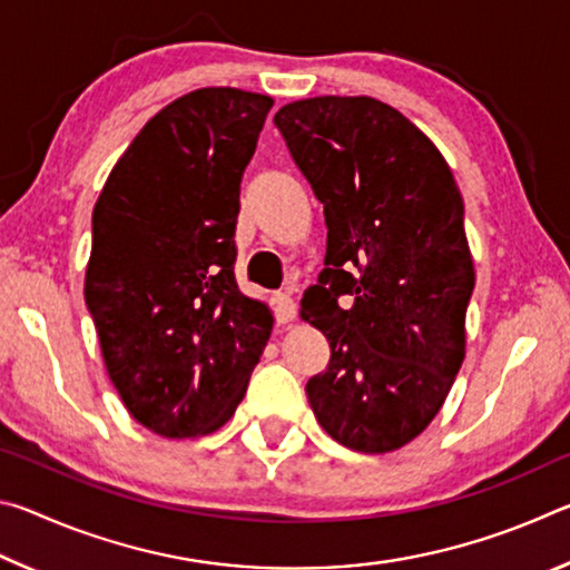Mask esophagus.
Here are the masks:
<instances>
[{
	"mask_svg": "<svg viewBox=\"0 0 570 570\" xmlns=\"http://www.w3.org/2000/svg\"><path fill=\"white\" fill-rule=\"evenodd\" d=\"M274 308H276V322L278 324H288L296 320V304L288 294H276L274 296Z\"/></svg>",
	"mask_w": 570,
	"mask_h": 570,
	"instance_id": "1",
	"label": "esophagus"
}]
</instances>
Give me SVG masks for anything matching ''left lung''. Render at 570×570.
Listing matches in <instances>:
<instances>
[{"mask_svg":"<svg viewBox=\"0 0 570 570\" xmlns=\"http://www.w3.org/2000/svg\"><path fill=\"white\" fill-rule=\"evenodd\" d=\"M274 125L326 224L302 316L332 356L306 382L308 404L340 445L392 452L432 422L465 360L475 272L462 196L428 135L374 98L298 100Z\"/></svg>","mask_w":570,"mask_h":570,"instance_id":"8db88e82","label":"left lung"}]
</instances>
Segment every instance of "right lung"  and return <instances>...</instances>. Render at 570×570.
<instances>
[{"mask_svg": "<svg viewBox=\"0 0 570 570\" xmlns=\"http://www.w3.org/2000/svg\"><path fill=\"white\" fill-rule=\"evenodd\" d=\"M272 105L183 95L135 135L92 210L85 304L122 404L163 438L224 428L272 334L234 274L240 178Z\"/></svg>", "mask_w": 570, "mask_h": 570, "instance_id": "add662e5", "label": "right lung"}]
</instances>
